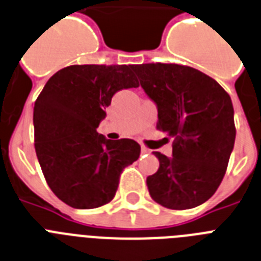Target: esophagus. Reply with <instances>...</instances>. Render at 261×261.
<instances>
[{
    "label": "esophagus",
    "mask_w": 261,
    "mask_h": 261,
    "mask_svg": "<svg viewBox=\"0 0 261 261\" xmlns=\"http://www.w3.org/2000/svg\"><path fill=\"white\" fill-rule=\"evenodd\" d=\"M141 151H142V154H150V150L147 149V147H145V146H142Z\"/></svg>",
    "instance_id": "obj_1"
}]
</instances>
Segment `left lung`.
I'll list each match as a JSON object with an SVG mask.
<instances>
[{"label": "left lung", "mask_w": 261, "mask_h": 261, "mask_svg": "<svg viewBox=\"0 0 261 261\" xmlns=\"http://www.w3.org/2000/svg\"><path fill=\"white\" fill-rule=\"evenodd\" d=\"M135 69L158 110L156 127L174 138L171 156L154 151L160 169L146 181L150 196L175 211L204 204L221 184L234 146L230 96L192 67L156 63Z\"/></svg>", "instance_id": "8db88e82"}]
</instances>
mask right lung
I'll use <instances>...</instances> for the list:
<instances>
[{
  "label": "right lung",
  "instance_id": "obj_1",
  "mask_svg": "<svg viewBox=\"0 0 261 261\" xmlns=\"http://www.w3.org/2000/svg\"><path fill=\"white\" fill-rule=\"evenodd\" d=\"M137 65H69L35 101V147L48 185L63 202L94 209L115 196L124 167L139 158L133 139L110 141L96 128L120 90L139 86Z\"/></svg>",
  "mask_w": 261,
  "mask_h": 261
}]
</instances>
